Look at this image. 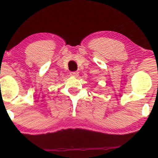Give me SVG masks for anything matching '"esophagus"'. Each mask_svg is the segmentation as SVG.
Instances as JSON below:
<instances>
[{
	"mask_svg": "<svg viewBox=\"0 0 158 158\" xmlns=\"http://www.w3.org/2000/svg\"><path fill=\"white\" fill-rule=\"evenodd\" d=\"M69 74H70V75L73 76V77H77L79 75V72H77V71L71 72V73Z\"/></svg>",
	"mask_w": 158,
	"mask_h": 158,
	"instance_id": "1",
	"label": "esophagus"
}]
</instances>
